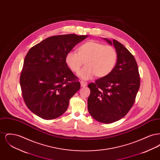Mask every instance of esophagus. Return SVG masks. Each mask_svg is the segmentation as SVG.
<instances>
[{
    "mask_svg": "<svg viewBox=\"0 0 160 160\" xmlns=\"http://www.w3.org/2000/svg\"><path fill=\"white\" fill-rule=\"evenodd\" d=\"M80 85H81L82 88H84L86 86V83H85L83 81H81L80 82Z\"/></svg>",
    "mask_w": 160,
    "mask_h": 160,
    "instance_id": "esophagus-1",
    "label": "esophagus"
}]
</instances>
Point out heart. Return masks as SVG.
Returning <instances> with one entry per match:
<instances>
[{
  "label": "heart",
  "mask_w": 160,
  "mask_h": 160,
  "mask_svg": "<svg viewBox=\"0 0 160 160\" xmlns=\"http://www.w3.org/2000/svg\"><path fill=\"white\" fill-rule=\"evenodd\" d=\"M118 61V53L113 46H105L99 42L90 41L80 46L77 53L70 52L67 54L65 62L74 73L86 66L79 72L84 80L91 79L95 76L102 78L109 75L114 69Z\"/></svg>",
  "instance_id": "heart-1"
}]
</instances>
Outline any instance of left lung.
I'll use <instances>...</instances> for the list:
<instances>
[{"instance_id":"8db88e82","label":"left lung","mask_w":160,"mask_h":160,"mask_svg":"<svg viewBox=\"0 0 160 160\" xmlns=\"http://www.w3.org/2000/svg\"><path fill=\"white\" fill-rule=\"evenodd\" d=\"M118 53L114 69L107 76L88 85L91 90L88 111L98 122L110 123L120 120L132 107L140 88L137 62L129 50L118 41L105 38Z\"/></svg>"}]
</instances>
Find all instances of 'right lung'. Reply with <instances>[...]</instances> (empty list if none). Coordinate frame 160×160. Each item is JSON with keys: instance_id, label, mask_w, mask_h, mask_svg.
Segmentation results:
<instances>
[{"instance_id": "obj_1", "label": "right lung", "mask_w": 160, "mask_h": 160, "mask_svg": "<svg viewBox=\"0 0 160 160\" xmlns=\"http://www.w3.org/2000/svg\"><path fill=\"white\" fill-rule=\"evenodd\" d=\"M87 35L67 34L46 38L26 54L20 83L24 102L32 113L53 119L67 110L80 83L65 62L67 54Z\"/></svg>"}]
</instances>
